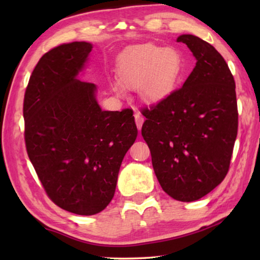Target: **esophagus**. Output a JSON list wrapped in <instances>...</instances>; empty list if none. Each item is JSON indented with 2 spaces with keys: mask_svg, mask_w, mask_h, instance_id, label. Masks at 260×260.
I'll return each instance as SVG.
<instances>
[{
  "mask_svg": "<svg viewBox=\"0 0 260 260\" xmlns=\"http://www.w3.org/2000/svg\"><path fill=\"white\" fill-rule=\"evenodd\" d=\"M134 117H135V124H136V126H138V128L140 131L141 128H142V125H143V118L141 117V114L138 111H135Z\"/></svg>",
  "mask_w": 260,
  "mask_h": 260,
  "instance_id": "1",
  "label": "esophagus"
}]
</instances>
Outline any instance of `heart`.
I'll list each match as a JSON object with an SVG mask.
<instances>
[{
  "instance_id": "b5f03b06",
  "label": "heart",
  "mask_w": 260,
  "mask_h": 260,
  "mask_svg": "<svg viewBox=\"0 0 260 260\" xmlns=\"http://www.w3.org/2000/svg\"><path fill=\"white\" fill-rule=\"evenodd\" d=\"M181 71L182 57L173 48L134 47L121 56L112 88L118 94L124 93V86L138 88L144 100L152 102L172 90Z\"/></svg>"
}]
</instances>
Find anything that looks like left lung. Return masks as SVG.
<instances>
[{
  "label": "left lung",
  "mask_w": 260,
  "mask_h": 260,
  "mask_svg": "<svg viewBox=\"0 0 260 260\" xmlns=\"http://www.w3.org/2000/svg\"><path fill=\"white\" fill-rule=\"evenodd\" d=\"M196 65L183 86L150 109L142 136L167 195L193 202L221 183L237 135L235 81L223 57L199 37L182 34Z\"/></svg>",
  "instance_id": "1"
}]
</instances>
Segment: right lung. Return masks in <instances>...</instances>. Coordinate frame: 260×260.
<instances>
[{"label":"right lung","mask_w":260,"mask_h":260,"mask_svg":"<svg viewBox=\"0 0 260 260\" xmlns=\"http://www.w3.org/2000/svg\"><path fill=\"white\" fill-rule=\"evenodd\" d=\"M89 42L41 57L24 98L26 150L47 195L69 212L93 215L113 199L126 152L138 136L133 111H103L98 87L78 79Z\"/></svg>","instance_id":"obj_1"}]
</instances>
